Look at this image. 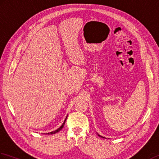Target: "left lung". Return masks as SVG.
Masks as SVG:
<instances>
[{"label": "left lung", "instance_id": "1", "mask_svg": "<svg viewBox=\"0 0 159 159\" xmlns=\"http://www.w3.org/2000/svg\"><path fill=\"white\" fill-rule=\"evenodd\" d=\"M98 136H99V137H102V138H104V137H102V136H101V135H99V134H98Z\"/></svg>", "mask_w": 159, "mask_h": 159}]
</instances>
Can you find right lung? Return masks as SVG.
I'll return each instance as SVG.
<instances>
[{
	"label": "right lung",
	"instance_id": "add662e5",
	"mask_svg": "<svg viewBox=\"0 0 159 159\" xmlns=\"http://www.w3.org/2000/svg\"><path fill=\"white\" fill-rule=\"evenodd\" d=\"M66 119H67V117L66 118V119H65V120H64V123L62 124V125L59 128V129H57V130H55V131H52V132H50V133H48L47 134H56V133H57V132H59L60 131V130H61V129L64 127V124H65V122H66Z\"/></svg>",
	"mask_w": 159,
	"mask_h": 159
}]
</instances>
